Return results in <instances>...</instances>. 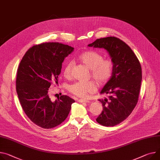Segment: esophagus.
Returning <instances> with one entry per match:
<instances>
[{
  "mask_svg": "<svg viewBox=\"0 0 160 160\" xmlns=\"http://www.w3.org/2000/svg\"><path fill=\"white\" fill-rule=\"evenodd\" d=\"M78 102H89L90 101L87 100V99H79L78 100Z\"/></svg>",
  "mask_w": 160,
  "mask_h": 160,
  "instance_id": "esophagus-1",
  "label": "esophagus"
}]
</instances>
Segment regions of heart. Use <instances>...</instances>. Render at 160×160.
<instances>
[{
    "label": "heart",
    "instance_id": "obj_1",
    "mask_svg": "<svg viewBox=\"0 0 160 160\" xmlns=\"http://www.w3.org/2000/svg\"><path fill=\"white\" fill-rule=\"evenodd\" d=\"M79 60L90 70L91 77L100 85L106 84L112 78L113 72V62L109 59H104L101 53L95 51H87L78 56ZM73 67L71 61L67 62L63 68V75L65 78H70ZM95 81L90 80L87 82L78 81L70 84L68 90L75 95L84 98L93 93L97 89Z\"/></svg>",
    "mask_w": 160,
    "mask_h": 160
}]
</instances>
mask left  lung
<instances>
[{
	"label": "left lung",
	"mask_w": 160,
	"mask_h": 160,
	"mask_svg": "<svg viewBox=\"0 0 160 160\" xmlns=\"http://www.w3.org/2000/svg\"><path fill=\"white\" fill-rule=\"evenodd\" d=\"M88 46L106 49L113 62L112 76L101 92L108 95V99L99 100L103 110L96 121L104 126H114L126 119L138 102L141 65L129 46L114 36L97 39Z\"/></svg>",
	"instance_id": "obj_1"
}]
</instances>
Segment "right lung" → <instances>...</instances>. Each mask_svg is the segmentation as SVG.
I'll use <instances>...</instances> for the list:
<instances>
[{
    "label": "right lung",
    "mask_w": 160,
    "mask_h": 160,
    "mask_svg": "<svg viewBox=\"0 0 160 160\" xmlns=\"http://www.w3.org/2000/svg\"><path fill=\"white\" fill-rule=\"evenodd\" d=\"M73 47L58 42H46L31 47L22 58L16 79L18 99L28 117L36 125L51 129L67 118L75 101L61 95L54 102L48 94L58 76L65 58Z\"/></svg>",
    "instance_id": "add662e5"
}]
</instances>
